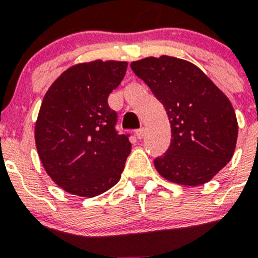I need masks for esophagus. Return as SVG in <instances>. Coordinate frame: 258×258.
<instances>
[{"mask_svg":"<svg viewBox=\"0 0 258 258\" xmlns=\"http://www.w3.org/2000/svg\"><path fill=\"white\" fill-rule=\"evenodd\" d=\"M145 134H146L145 127H140L138 131H136V137L138 138V140H142L143 137H145Z\"/></svg>","mask_w":258,"mask_h":258,"instance_id":"esophagus-1","label":"esophagus"}]
</instances>
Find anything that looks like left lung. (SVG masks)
<instances>
[{
	"instance_id": "8db88e82",
	"label": "left lung",
	"mask_w": 258,
	"mask_h": 258,
	"mask_svg": "<svg viewBox=\"0 0 258 258\" xmlns=\"http://www.w3.org/2000/svg\"><path fill=\"white\" fill-rule=\"evenodd\" d=\"M131 67L169 118V149L154 160L159 174L182 186L211 181L235 151L238 121L229 98L199 67L183 59L149 56L132 61Z\"/></svg>"
}]
</instances>
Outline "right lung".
Listing matches in <instances>:
<instances>
[{"label":"right lung","instance_id":"add662e5","mask_svg":"<svg viewBox=\"0 0 258 258\" xmlns=\"http://www.w3.org/2000/svg\"><path fill=\"white\" fill-rule=\"evenodd\" d=\"M126 61L101 59L66 70L45 94L35 126L38 156L50 178L67 192L94 198L118 182L132 143L115 129L108 95Z\"/></svg>","mask_w":258,"mask_h":258}]
</instances>
